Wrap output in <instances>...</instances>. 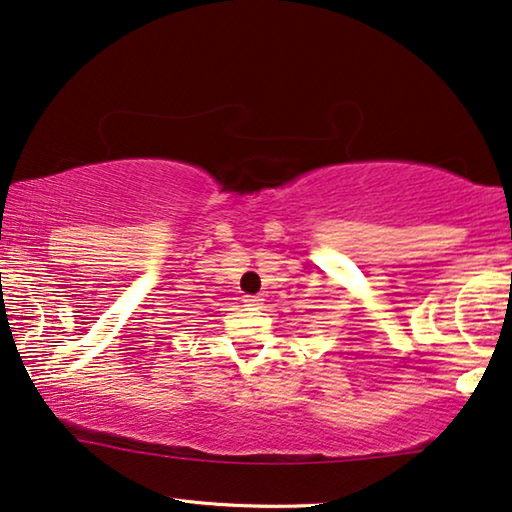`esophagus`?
Listing matches in <instances>:
<instances>
[{
    "instance_id": "34e87169",
    "label": "esophagus",
    "mask_w": 512,
    "mask_h": 512,
    "mask_svg": "<svg viewBox=\"0 0 512 512\" xmlns=\"http://www.w3.org/2000/svg\"><path fill=\"white\" fill-rule=\"evenodd\" d=\"M242 300H244V303H247L249 307H261L265 298H263V293H256V296H244Z\"/></svg>"
}]
</instances>
